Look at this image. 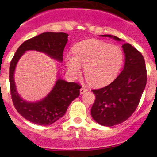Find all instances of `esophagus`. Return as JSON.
Instances as JSON below:
<instances>
[{
  "instance_id": "obj_1",
  "label": "esophagus",
  "mask_w": 157,
  "mask_h": 157,
  "mask_svg": "<svg viewBox=\"0 0 157 157\" xmlns=\"http://www.w3.org/2000/svg\"><path fill=\"white\" fill-rule=\"evenodd\" d=\"M87 91V89H86L85 87H82L81 89H80V94H83L84 93H86Z\"/></svg>"
}]
</instances>
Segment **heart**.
Listing matches in <instances>:
<instances>
[{"mask_svg":"<svg viewBox=\"0 0 157 157\" xmlns=\"http://www.w3.org/2000/svg\"><path fill=\"white\" fill-rule=\"evenodd\" d=\"M72 54L65 56V63L72 77L81 74L84 67L86 77L91 85L101 86L114 79L123 64L121 48L100 40L90 39L78 43Z\"/></svg>","mask_w":157,"mask_h":157,"instance_id":"1","label":"heart"}]
</instances>
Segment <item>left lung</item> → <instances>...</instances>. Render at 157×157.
Masks as SVG:
<instances>
[{
  "label": "left lung",
  "mask_w": 157,
  "mask_h": 157,
  "mask_svg": "<svg viewBox=\"0 0 157 157\" xmlns=\"http://www.w3.org/2000/svg\"><path fill=\"white\" fill-rule=\"evenodd\" d=\"M101 37L121 41L113 35L105 34ZM122 47L125 63L121 73L111 84L92 90L96 99L91 109V116L97 123L106 127L122 123L134 113L146 85L143 56L129 43H124Z\"/></svg>",
  "instance_id": "1"
}]
</instances>
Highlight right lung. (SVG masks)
<instances>
[{"label": "right lung", "instance_id": "add662e5", "mask_svg": "<svg viewBox=\"0 0 157 157\" xmlns=\"http://www.w3.org/2000/svg\"><path fill=\"white\" fill-rule=\"evenodd\" d=\"M68 34L63 32H44L24 41L12 58L9 67L11 95L17 112L28 121L37 125H51L64 116L69 105L80 94V85L58 78L55 86L41 101L29 102L19 96L16 86L14 73L18 61L24 52L34 50L48 55L61 63Z\"/></svg>", "mask_w": 157, "mask_h": 157}]
</instances>
